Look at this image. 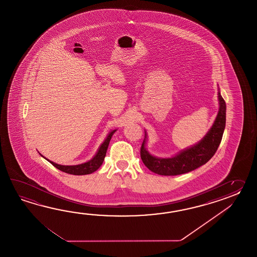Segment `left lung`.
<instances>
[{"label": "left lung", "mask_w": 257, "mask_h": 257, "mask_svg": "<svg viewBox=\"0 0 257 257\" xmlns=\"http://www.w3.org/2000/svg\"><path fill=\"white\" fill-rule=\"evenodd\" d=\"M219 110L213 126L197 145L168 159H159L148 153L145 140L141 148V158L148 169L161 175H178L191 172L208 163L217 152L226 124V103L218 92Z\"/></svg>", "instance_id": "obj_1"}]
</instances>
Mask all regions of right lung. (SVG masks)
<instances>
[{
	"label": "right lung",
	"instance_id": "1",
	"mask_svg": "<svg viewBox=\"0 0 257 257\" xmlns=\"http://www.w3.org/2000/svg\"><path fill=\"white\" fill-rule=\"evenodd\" d=\"M115 131H113L110 132L108 136L106 137V139L104 140V142L99 147L96 154L93 156V159L88 161L87 163L78 164V165H60V164H55L53 162H50L48 159L47 160L57 169L60 170L67 174H70V175H83L92 174L98 169L99 167L103 164L105 154H106V150L109 145L110 140L113 136V134L115 133Z\"/></svg>",
	"mask_w": 257,
	"mask_h": 257
}]
</instances>
